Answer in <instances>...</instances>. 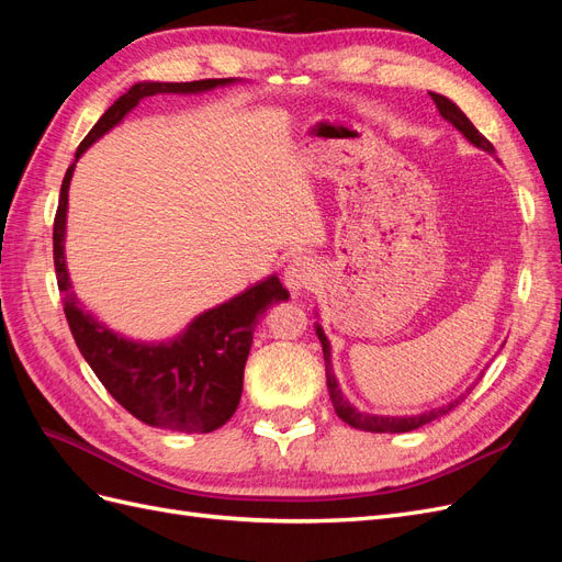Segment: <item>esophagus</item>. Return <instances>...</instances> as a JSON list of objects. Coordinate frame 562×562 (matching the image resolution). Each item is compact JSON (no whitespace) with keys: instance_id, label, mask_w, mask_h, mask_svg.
I'll return each mask as SVG.
<instances>
[{"instance_id":"34e87169","label":"esophagus","mask_w":562,"mask_h":562,"mask_svg":"<svg viewBox=\"0 0 562 562\" xmlns=\"http://www.w3.org/2000/svg\"><path fill=\"white\" fill-rule=\"evenodd\" d=\"M318 265L312 258H307V255H300V258H293L291 265L285 267L283 283L293 295H300L302 291L314 288L318 283Z\"/></svg>"}]
</instances>
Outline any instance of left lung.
<instances>
[{
    "mask_svg": "<svg viewBox=\"0 0 562 562\" xmlns=\"http://www.w3.org/2000/svg\"><path fill=\"white\" fill-rule=\"evenodd\" d=\"M431 100L436 103L440 116L446 119V122H450L459 133L464 135V138L473 145L479 147L483 151H487V155H495V147H492V143L487 138H483V135L479 133V128H475L469 116L459 110L450 98L440 95V93H429ZM316 335L321 339V347H323V361H326V382H328V394H330V401H333V407L337 417L347 422L349 427L353 429H361V431H372V434H405V431H415L419 427H424V424H429L438 417L448 415L452 407H457L459 403H462L467 398L469 391L475 386V380L464 394H459L454 401L446 403V405H438V407H431V411H424V413H417V415H372V413H361L359 407L351 405L349 398L342 394V389H339L337 384V378H335V370H333V353H330V342L326 333H323V328L316 323Z\"/></svg>",
    "mask_w": 562,
    "mask_h": 562,
    "instance_id": "obj_1",
    "label": "left lung"
}]
</instances>
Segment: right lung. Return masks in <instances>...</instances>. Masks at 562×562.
I'll return each mask as SVG.
<instances>
[{"instance_id": "right-lung-1", "label": "right lung", "mask_w": 562, "mask_h": 562, "mask_svg": "<svg viewBox=\"0 0 562 562\" xmlns=\"http://www.w3.org/2000/svg\"><path fill=\"white\" fill-rule=\"evenodd\" d=\"M239 79H201V81H138L119 95L112 108L98 119L87 138L77 147L72 166L60 184V199L54 223V265L63 293L65 316L75 342L95 378L119 405L149 427L209 434L223 427L234 415L244 391V368L252 345L258 321L288 295L279 277H267L244 293L201 312L187 323L184 330L161 342H143L114 333L98 321L72 291L70 271L65 262L67 192L79 157L95 140L103 138L124 116L138 108L143 98L157 93H206L217 87H232Z\"/></svg>"}]
</instances>
